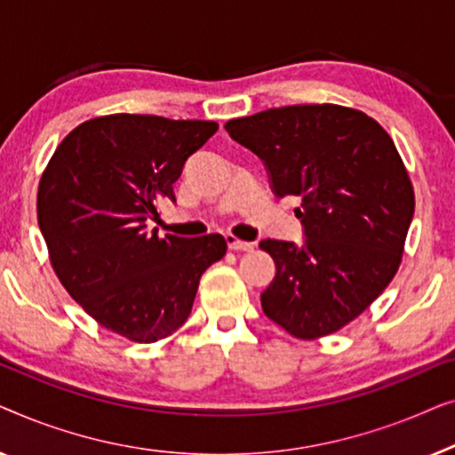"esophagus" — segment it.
<instances>
[{
	"mask_svg": "<svg viewBox=\"0 0 455 455\" xmlns=\"http://www.w3.org/2000/svg\"><path fill=\"white\" fill-rule=\"evenodd\" d=\"M226 242H228V248H232V251H252V242H244V240H238L235 235H226Z\"/></svg>",
	"mask_w": 455,
	"mask_h": 455,
	"instance_id": "34e87169",
	"label": "esophagus"
}]
</instances>
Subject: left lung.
Segmentation results:
<instances>
[{
    "label": "left lung",
    "mask_w": 455,
    "mask_h": 455,
    "mask_svg": "<svg viewBox=\"0 0 455 455\" xmlns=\"http://www.w3.org/2000/svg\"><path fill=\"white\" fill-rule=\"evenodd\" d=\"M226 130L263 161L273 195L302 198V244H259L275 260L263 313L300 339L338 331L402 263L414 190L394 140L363 111L331 103L267 109Z\"/></svg>",
    "instance_id": "1"
}]
</instances>
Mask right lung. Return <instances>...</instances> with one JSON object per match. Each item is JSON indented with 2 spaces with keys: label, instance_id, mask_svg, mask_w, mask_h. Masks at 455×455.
<instances>
[{
  "label": "right lung",
  "instance_id": "obj_1",
  "mask_svg": "<svg viewBox=\"0 0 455 455\" xmlns=\"http://www.w3.org/2000/svg\"><path fill=\"white\" fill-rule=\"evenodd\" d=\"M215 122L114 114L80 124L55 148L36 217L60 282L97 323L151 344L188 319L198 282L226 254L220 234L159 238L147 221L176 201L186 161Z\"/></svg>",
  "mask_w": 455,
  "mask_h": 455
}]
</instances>
